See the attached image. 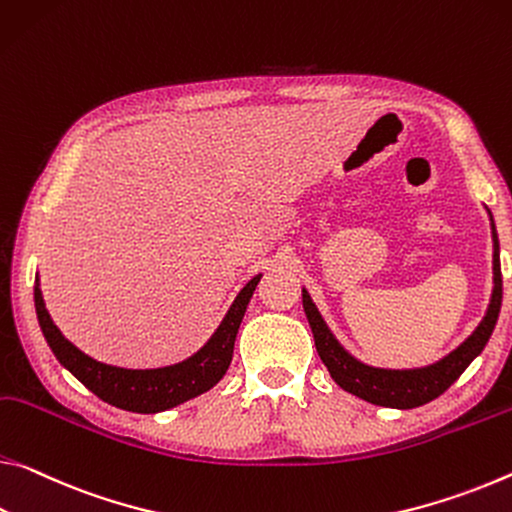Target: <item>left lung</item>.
<instances>
[{
	"mask_svg": "<svg viewBox=\"0 0 512 512\" xmlns=\"http://www.w3.org/2000/svg\"><path fill=\"white\" fill-rule=\"evenodd\" d=\"M490 214V209H488ZM490 227H492V241H494V255H492V273H494V287L492 298L485 312L483 321L478 323V328L462 342L456 351H451L446 358L437 360L435 364L419 369H380L364 364L358 358H353L346 348L337 342V337L332 335L330 328L323 321L321 312L316 310L307 289H303V310L310 321L312 335L319 358L326 364L330 376L335 383L346 389L348 394L360 396V399L369 401L373 405H383V408H399L410 410L419 408L428 401L437 399L444 394L456 380L460 373L469 367L478 353L483 351L485 344L492 335L494 326H497L499 310H501V264H499V239H497V227H494L492 214H490Z\"/></svg>",
	"mask_w": 512,
	"mask_h": 512,
	"instance_id": "8db88e82",
	"label": "left lung"
}]
</instances>
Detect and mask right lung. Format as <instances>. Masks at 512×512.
Segmentation results:
<instances>
[{"instance_id": "right-lung-1", "label": "right lung", "mask_w": 512, "mask_h": 512, "mask_svg": "<svg viewBox=\"0 0 512 512\" xmlns=\"http://www.w3.org/2000/svg\"><path fill=\"white\" fill-rule=\"evenodd\" d=\"M259 280H262V273L255 275V278L239 291V296L234 298V303L230 305V310H227L221 326L216 328L212 339H209L198 353H193L189 360L170 364V367L161 369L111 367V364L97 362L93 358H88L86 353H81L79 348L75 344H70L68 339L61 335V330L54 326L52 316L45 307L38 278L34 287V303L40 330H43L56 360H59L81 385H86L95 396H100L102 401L116 405L120 410L152 415V412H164L184 401L196 399V396L207 392V389H212L218 380L225 376V371L232 362L234 339H237L241 319L243 314H246V307L255 294Z\"/></svg>"}]
</instances>
